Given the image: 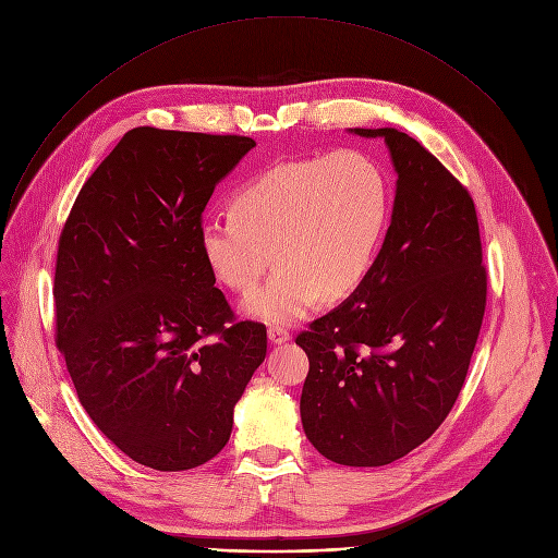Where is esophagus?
Here are the masks:
<instances>
[{"label":"esophagus","mask_w":558,"mask_h":558,"mask_svg":"<svg viewBox=\"0 0 558 558\" xmlns=\"http://www.w3.org/2000/svg\"><path fill=\"white\" fill-rule=\"evenodd\" d=\"M292 337H290V332L286 330V328H281V326H270V330H268V341L270 344H275V347H281V344H286V341H290Z\"/></svg>","instance_id":"obj_1"}]
</instances>
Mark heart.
<instances>
[{"mask_svg": "<svg viewBox=\"0 0 558 558\" xmlns=\"http://www.w3.org/2000/svg\"><path fill=\"white\" fill-rule=\"evenodd\" d=\"M389 181L364 151L339 149L268 167L241 185L232 214L198 228L205 264L221 283L252 290L241 313L264 324L302 319L317 302H341L368 277L389 223Z\"/></svg>", "mask_w": 558, "mask_h": 558, "instance_id": "b5f03b06", "label": "heart"}]
</instances>
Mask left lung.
I'll return each mask as SVG.
<instances>
[{
  "label": "left lung",
  "instance_id": "8db88e82",
  "mask_svg": "<svg viewBox=\"0 0 558 558\" xmlns=\"http://www.w3.org/2000/svg\"><path fill=\"white\" fill-rule=\"evenodd\" d=\"M398 174L391 226L364 283L296 337L302 424L328 460L389 464L449 415L481 332L487 275L469 192L415 138L381 126Z\"/></svg>",
  "mask_w": 558,
  "mask_h": 558
}]
</instances>
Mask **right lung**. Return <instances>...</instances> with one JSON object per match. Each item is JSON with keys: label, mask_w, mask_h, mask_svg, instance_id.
<instances>
[{"label": "right lung", "mask_w": 558, "mask_h": 558, "mask_svg": "<svg viewBox=\"0 0 558 558\" xmlns=\"http://www.w3.org/2000/svg\"><path fill=\"white\" fill-rule=\"evenodd\" d=\"M256 143L136 126L82 185L56 266L58 349L80 404L132 460L205 464L266 360V326L232 322L198 228Z\"/></svg>", "instance_id": "add662e5"}]
</instances>
